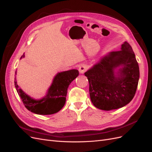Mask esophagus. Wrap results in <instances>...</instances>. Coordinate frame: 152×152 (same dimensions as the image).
Returning <instances> with one entry per match:
<instances>
[{
	"instance_id": "obj_1",
	"label": "esophagus",
	"mask_w": 152,
	"mask_h": 152,
	"mask_svg": "<svg viewBox=\"0 0 152 152\" xmlns=\"http://www.w3.org/2000/svg\"><path fill=\"white\" fill-rule=\"evenodd\" d=\"M86 70H87V67L85 65H82L79 68V71L80 73H84V72H86Z\"/></svg>"
}]
</instances>
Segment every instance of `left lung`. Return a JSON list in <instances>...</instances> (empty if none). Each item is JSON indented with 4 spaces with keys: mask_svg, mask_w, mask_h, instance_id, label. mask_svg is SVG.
I'll use <instances>...</instances> for the list:
<instances>
[{
    "mask_svg": "<svg viewBox=\"0 0 152 152\" xmlns=\"http://www.w3.org/2000/svg\"><path fill=\"white\" fill-rule=\"evenodd\" d=\"M119 66L123 67L115 76L114 69ZM84 75L89 83L92 103L109 111L124 107L134 98L140 69L132 47L125 42L121 50L110 53Z\"/></svg>",
    "mask_w": 152,
    "mask_h": 152,
    "instance_id": "8db88e82",
    "label": "left lung"
}]
</instances>
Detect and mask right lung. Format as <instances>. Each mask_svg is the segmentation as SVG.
Masks as SVG:
<instances>
[{
	"mask_svg": "<svg viewBox=\"0 0 152 152\" xmlns=\"http://www.w3.org/2000/svg\"><path fill=\"white\" fill-rule=\"evenodd\" d=\"M25 57L23 55L21 57ZM16 75V72H15ZM77 70H70L59 73L54 77L47 95L40 100H35L20 89L15 79L16 91L23 104L29 111L39 115H50L58 112L65 104L69 85L79 75Z\"/></svg>",
	"mask_w": 152,
	"mask_h": 152,
	"instance_id": "1",
	"label": "right lung"
}]
</instances>
